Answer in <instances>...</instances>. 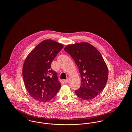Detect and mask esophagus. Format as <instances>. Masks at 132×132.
<instances>
[{"mask_svg":"<svg viewBox=\"0 0 132 132\" xmlns=\"http://www.w3.org/2000/svg\"><path fill=\"white\" fill-rule=\"evenodd\" d=\"M69 77H67L66 80H64V82H65V83H66V82H68L69 81Z\"/></svg>","mask_w":132,"mask_h":132,"instance_id":"obj_1","label":"esophagus"}]
</instances>
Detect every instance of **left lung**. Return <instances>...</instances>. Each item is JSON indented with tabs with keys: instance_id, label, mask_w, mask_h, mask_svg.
<instances>
[{
	"instance_id": "1",
	"label": "left lung",
	"mask_w": 132,
	"mask_h": 132,
	"mask_svg": "<svg viewBox=\"0 0 132 132\" xmlns=\"http://www.w3.org/2000/svg\"><path fill=\"white\" fill-rule=\"evenodd\" d=\"M74 59L81 77V86L76 94L90 100L101 93L106 84L108 71L101 53L88 43L70 44L64 48Z\"/></svg>"
}]
</instances>
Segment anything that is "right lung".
<instances>
[{
  "label": "right lung",
  "instance_id": "obj_1",
  "mask_svg": "<svg viewBox=\"0 0 132 132\" xmlns=\"http://www.w3.org/2000/svg\"><path fill=\"white\" fill-rule=\"evenodd\" d=\"M63 47V44L46 39L31 51L23 67L26 88L31 97L39 102L48 101L54 97L61 88L56 72L51 64Z\"/></svg>",
  "mask_w": 132,
  "mask_h": 132
}]
</instances>
